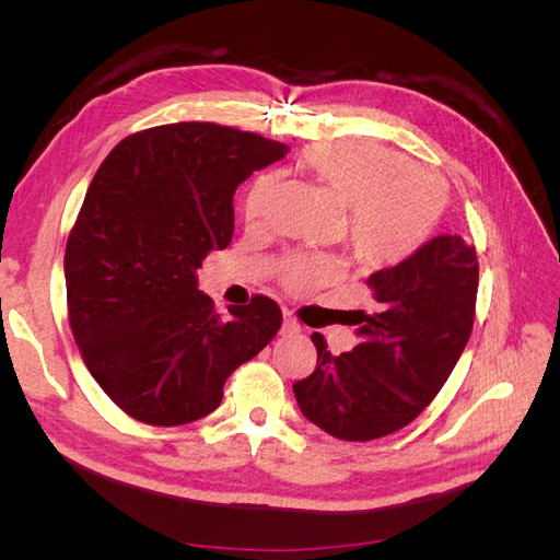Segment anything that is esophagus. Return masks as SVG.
Returning a JSON list of instances; mask_svg holds the SVG:
<instances>
[{
	"label": "esophagus",
	"mask_w": 560,
	"mask_h": 560,
	"mask_svg": "<svg viewBox=\"0 0 560 560\" xmlns=\"http://www.w3.org/2000/svg\"><path fill=\"white\" fill-rule=\"evenodd\" d=\"M282 334L284 336L301 334V325L296 322V317H292V313H287V311H284V317H282Z\"/></svg>",
	"instance_id": "esophagus-1"
}]
</instances>
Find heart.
<instances>
[{
    "instance_id": "heart-1",
    "label": "heart",
    "mask_w": 560,
    "mask_h": 560,
    "mask_svg": "<svg viewBox=\"0 0 560 560\" xmlns=\"http://www.w3.org/2000/svg\"><path fill=\"white\" fill-rule=\"evenodd\" d=\"M308 171L325 182L343 206H350L348 238L366 261H397L425 243L444 210V184L413 163L374 142H325L303 156ZM278 179L261 177L245 200V214L261 219L276 194ZM336 276L327 259L296 257L284 280L299 290Z\"/></svg>"
}]
</instances>
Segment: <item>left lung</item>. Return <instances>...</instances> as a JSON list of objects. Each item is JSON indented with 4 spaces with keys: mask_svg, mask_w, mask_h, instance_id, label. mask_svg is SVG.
I'll use <instances>...</instances> for the list:
<instances>
[{
    "mask_svg": "<svg viewBox=\"0 0 560 560\" xmlns=\"http://www.w3.org/2000/svg\"><path fill=\"white\" fill-rule=\"evenodd\" d=\"M376 311H354L360 343L331 354L313 334L317 366L294 383L301 413L346 442L409 425L436 397L469 341L479 264L460 235H436L397 266L369 276Z\"/></svg>",
    "mask_w": 560,
    "mask_h": 560,
    "instance_id": "obj_1",
    "label": "left lung"
}]
</instances>
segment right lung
I'll list each match as a JSON object with an SVG mask.
<instances>
[{"label": "right lung", "instance_id": "obj_1", "mask_svg": "<svg viewBox=\"0 0 560 560\" xmlns=\"http://www.w3.org/2000/svg\"><path fill=\"white\" fill-rule=\"evenodd\" d=\"M287 151L254 132L173 124L130 135L97 167L65 249L67 308L91 376L135 420L206 418L278 334L273 299L219 317L196 270L231 243L235 189Z\"/></svg>", "mask_w": 560, "mask_h": 560}]
</instances>
